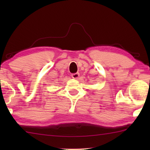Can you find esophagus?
Here are the masks:
<instances>
[{
    "instance_id": "obj_1",
    "label": "esophagus",
    "mask_w": 150,
    "mask_h": 150,
    "mask_svg": "<svg viewBox=\"0 0 150 150\" xmlns=\"http://www.w3.org/2000/svg\"><path fill=\"white\" fill-rule=\"evenodd\" d=\"M79 73H74V74H72L71 75V76L73 78V79H78V78L79 77Z\"/></svg>"
}]
</instances>
